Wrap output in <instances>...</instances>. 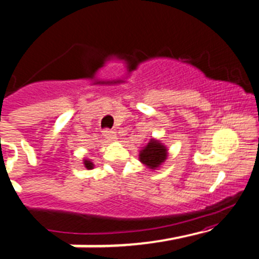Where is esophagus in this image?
Wrapping results in <instances>:
<instances>
[{
  "mask_svg": "<svg viewBox=\"0 0 259 259\" xmlns=\"http://www.w3.org/2000/svg\"><path fill=\"white\" fill-rule=\"evenodd\" d=\"M103 137H105L107 141H115L116 133L112 132V130H110V129H106L105 132H103Z\"/></svg>",
  "mask_w": 259,
  "mask_h": 259,
  "instance_id": "1",
  "label": "esophagus"
}]
</instances>
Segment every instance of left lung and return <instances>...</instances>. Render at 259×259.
I'll use <instances>...</instances> for the list:
<instances>
[{
  "label": "left lung",
  "mask_w": 259,
  "mask_h": 259,
  "mask_svg": "<svg viewBox=\"0 0 259 259\" xmlns=\"http://www.w3.org/2000/svg\"><path fill=\"white\" fill-rule=\"evenodd\" d=\"M166 157H167L166 147L162 146L159 142L154 141V139H152L147 144L146 148L142 149L141 154H139L141 162H143L144 165L148 166L149 168H153V170L165 161Z\"/></svg>",
  "instance_id": "1"
}]
</instances>
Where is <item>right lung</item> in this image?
<instances>
[{"label":"right lung","instance_id":"add662e5","mask_svg":"<svg viewBox=\"0 0 259 259\" xmlns=\"http://www.w3.org/2000/svg\"><path fill=\"white\" fill-rule=\"evenodd\" d=\"M84 165H85L87 168H92V167H93V163H92L91 161H84Z\"/></svg>","mask_w":259,"mask_h":259}]
</instances>
